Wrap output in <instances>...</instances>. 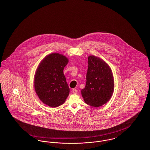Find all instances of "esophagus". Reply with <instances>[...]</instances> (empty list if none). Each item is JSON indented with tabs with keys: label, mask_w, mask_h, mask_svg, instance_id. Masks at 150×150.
<instances>
[{
	"label": "esophagus",
	"mask_w": 150,
	"mask_h": 150,
	"mask_svg": "<svg viewBox=\"0 0 150 150\" xmlns=\"http://www.w3.org/2000/svg\"><path fill=\"white\" fill-rule=\"evenodd\" d=\"M72 92H73V93H75V94H76V93H78V91H77V89H75V88L72 89Z\"/></svg>",
	"instance_id": "34e87169"
}]
</instances>
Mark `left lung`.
I'll return each mask as SVG.
<instances>
[{
	"label": "left lung",
	"mask_w": 150,
	"mask_h": 150,
	"mask_svg": "<svg viewBox=\"0 0 150 150\" xmlns=\"http://www.w3.org/2000/svg\"><path fill=\"white\" fill-rule=\"evenodd\" d=\"M88 63L86 84L81 95L86 104L98 108L105 104L113 93V75L108 63L99 57L89 55Z\"/></svg>",
	"instance_id": "obj_1"
}]
</instances>
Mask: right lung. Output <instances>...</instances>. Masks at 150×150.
<instances>
[{"label": "right lung", "mask_w": 150, "mask_h": 150, "mask_svg": "<svg viewBox=\"0 0 150 150\" xmlns=\"http://www.w3.org/2000/svg\"><path fill=\"white\" fill-rule=\"evenodd\" d=\"M68 58L59 53L46 55L35 71L34 86L40 100L50 107L62 105L69 95L70 88L63 74Z\"/></svg>", "instance_id": "obj_1"}]
</instances>
